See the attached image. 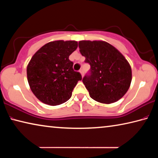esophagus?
Returning <instances> with one entry per match:
<instances>
[{
    "label": "esophagus",
    "instance_id": "1",
    "mask_svg": "<svg viewBox=\"0 0 158 158\" xmlns=\"http://www.w3.org/2000/svg\"><path fill=\"white\" fill-rule=\"evenodd\" d=\"M79 73H81V76H82V77L84 76V70H83V69H80V70H79Z\"/></svg>",
    "mask_w": 158,
    "mask_h": 158
}]
</instances>
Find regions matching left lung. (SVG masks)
Listing matches in <instances>:
<instances>
[{
  "label": "left lung",
  "mask_w": 158,
  "mask_h": 158,
  "mask_svg": "<svg viewBox=\"0 0 158 158\" xmlns=\"http://www.w3.org/2000/svg\"><path fill=\"white\" fill-rule=\"evenodd\" d=\"M79 52L90 66L82 79L90 98L101 103L120 100L129 89L132 69L122 53L104 41L82 40Z\"/></svg>",
  "instance_id": "obj_1"
}]
</instances>
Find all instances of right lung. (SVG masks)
Here are the masks:
<instances>
[{
  "label": "right lung",
  "instance_id": "obj_1",
  "mask_svg": "<svg viewBox=\"0 0 158 158\" xmlns=\"http://www.w3.org/2000/svg\"><path fill=\"white\" fill-rule=\"evenodd\" d=\"M77 47L76 41L50 42L32 57L27 66L28 81L32 92L43 103L56 106L71 98L74 88L82 79L69 59Z\"/></svg>",
  "mask_w": 158,
  "mask_h": 158
}]
</instances>
